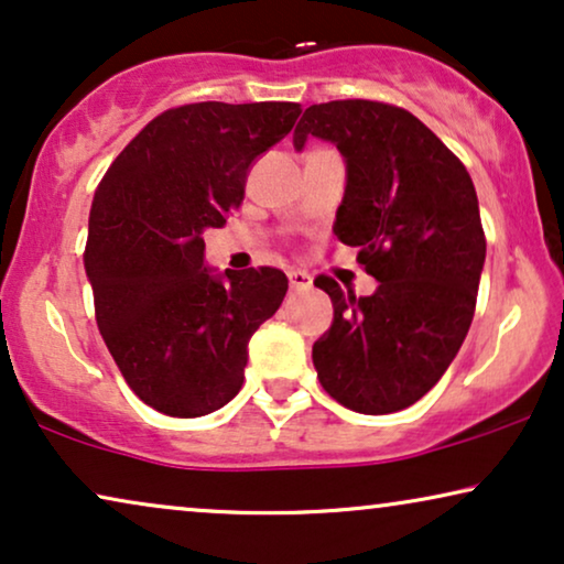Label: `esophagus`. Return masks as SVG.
<instances>
[{"mask_svg": "<svg viewBox=\"0 0 564 564\" xmlns=\"http://www.w3.org/2000/svg\"><path fill=\"white\" fill-rule=\"evenodd\" d=\"M288 276H290V288L292 290L305 292V290L313 288V276L307 274V272H303V269H290Z\"/></svg>", "mask_w": 564, "mask_h": 564, "instance_id": "1", "label": "esophagus"}]
</instances>
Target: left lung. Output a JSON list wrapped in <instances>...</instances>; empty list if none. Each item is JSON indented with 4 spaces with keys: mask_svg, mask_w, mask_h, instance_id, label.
<instances>
[{
    "mask_svg": "<svg viewBox=\"0 0 564 564\" xmlns=\"http://www.w3.org/2000/svg\"><path fill=\"white\" fill-rule=\"evenodd\" d=\"M307 135L336 143L346 189L334 234L359 246L380 288L357 297L321 274L334 323L313 344L323 390L349 411H403L442 380L475 315L485 234L467 169L403 107L336 99L307 107Z\"/></svg>",
    "mask_w": 564,
    "mask_h": 564,
    "instance_id": "8db88e82",
    "label": "left lung"
}]
</instances>
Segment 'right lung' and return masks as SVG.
I'll list each match as a JSON object with an SVG mask.
<instances>
[{"label":"right lung","mask_w":564,"mask_h":564,"mask_svg":"<svg viewBox=\"0 0 564 564\" xmlns=\"http://www.w3.org/2000/svg\"><path fill=\"white\" fill-rule=\"evenodd\" d=\"M297 102H195L153 118L91 199L84 269L95 318L130 390L197 419L238 395L249 338L288 292L274 267L210 274L205 228L243 203L253 159L295 126Z\"/></svg>","instance_id":"obj_1"}]
</instances>
